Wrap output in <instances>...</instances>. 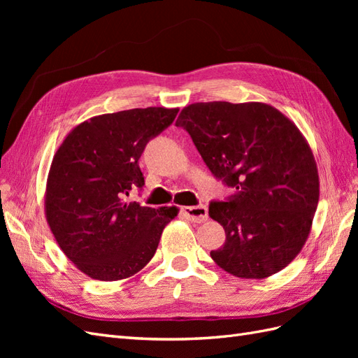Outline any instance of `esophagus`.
<instances>
[{
    "instance_id": "34e87169",
    "label": "esophagus",
    "mask_w": 358,
    "mask_h": 358,
    "mask_svg": "<svg viewBox=\"0 0 358 358\" xmlns=\"http://www.w3.org/2000/svg\"><path fill=\"white\" fill-rule=\"evenodd\" d=\"M185 218L192 222H204L208 221V208L206 206H188V208L182 209Z\"/></svg>"
}]
</instances>
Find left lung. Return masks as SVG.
<instances>
[{"label":"left lung","mask_w":358,"mask_h":358,"mask_svg":"<svg viewBox=\"0 0 358 358\" xmlns=\"http://www.w3.org/2000/svg\"><path fill=\"white\" fill-rule=\"evenodd\" d=\"M206 166L236 192L209 206L225 230L210 257L225 272L264 279L280 272L306 243L320 199L308 140L266 103L209 101L183 107L178 121Z\"/></svg>","instance_id":"8db88e82"}]
</instances>
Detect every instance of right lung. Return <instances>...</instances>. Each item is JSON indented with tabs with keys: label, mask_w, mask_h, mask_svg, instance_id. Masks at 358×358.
<instances>
[{
	"label": "right lung",
	"mask_w": 358,
	"mask_h": 358,
	"mask_svg": "<svg viewBox=\"0 0 358 358\" xmlns=\"http://www.w3.org/2000/svg\"><path fill=\"white\" fill-rule=\"evenodd\" d=\"M179 109L146 107L90 117L76 125L53 155L45 213L62 252L82 273L121 280L152 259L164 227L179 209L128 201L145 185L138 158Z\"/></svg>",
	"instance_id": "1"
}]
</instances>
